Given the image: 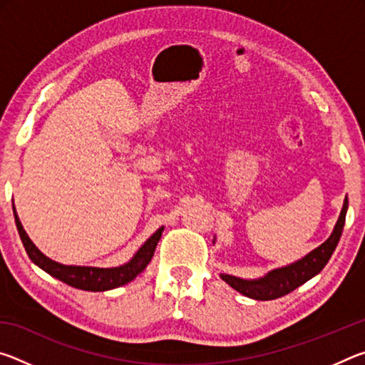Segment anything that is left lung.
<instances>
[{
	"label": "left lung",
	"mask_w": 365,
	"mask_h": 365,
	"mask_svg": "<svg viewBox=\"0 0 365 365\" xmlns=\"http://www.w3.org/2000/svg\"><path fill=\"white\" fill-rule=\"evenodd\" d=\"M346 209H348V196L344 197V205L339 214L338 222L330 238L327 240L314 251L309 252L306 257H302L301 261L289 264L287 267L275 269L269 272L267 275L262 277L259 280H243L238 277H232L227 274H222V280H225L228 285L233 289H237L248 298L257 299V301H270L282 298L288 293H292L293 289L301 287L302 283H306L309 279H312L314 275H317L320 270L325 267V264L329 262L333 251H335L336 245L341 237L344 220H346Z\"/></svg>",
	"instance_id": "8db88e82"
}]
</instances>
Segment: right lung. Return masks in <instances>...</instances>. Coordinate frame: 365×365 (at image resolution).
Returning a JSON list of instances; mask_svg holds the SVG:
<instances>
[{"label": "right lung", "mask_w": 365, "mask_h": 365, "mask_svg": "<svg viewBox=\"0 0 365 365\" xmlns=\"http://www.w3.org/2000/svg\"><path fill=\"white\" fill-rule=\"evenodd\" d=\"M14 217H16L17 232L21 235L22 245L24 248H26L29 257L32 259L40 269L48 272L49 275L56 277L58 280L64 282L73 288L86 289V292H106V289H113V288L125 285L128 282H132L135 277L141 274V272L146 269V265L150 264L151 257L154 255V250H156L160 235H163V230H164V228H159L151 238H148V242L141 246L137 255L132 257V261L120 265V267H113V269L77 267V265H63V264L54 262L43 255V252H40L38 248L30 242V238L27 237V233L24 230L19 219H17L16 212H14Z\"/></svg>", "instance_id": "add662e5"}]
</instances>
